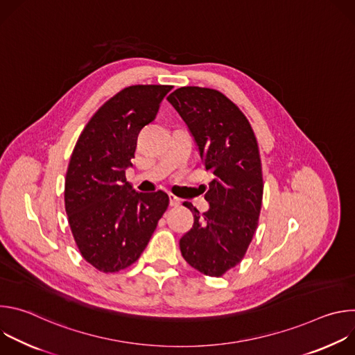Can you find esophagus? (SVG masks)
Instances as JSON below:
<instances>
[{
	"label": "esophagus",
	"mask_w": 355,
	"mask_h": 355,
	"mask_svg": "<svg viewBox=\"0 0 355 355\" xmlns=\"http://www.w3.org/2000/svg\"><path fill=\"white\" fill-rule=\"evenodd\" d=\"M168 199H170V205H171V207H178V205L181 204V199L177 198V196L173 195V193L168 195Z\"/></svg>",
	"instance_id": "1"
}]
</instances>
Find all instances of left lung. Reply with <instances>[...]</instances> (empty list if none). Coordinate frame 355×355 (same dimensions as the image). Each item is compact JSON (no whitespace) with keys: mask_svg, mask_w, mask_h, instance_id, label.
<instances>
[{"mask_svg":"<svg viewBox=\"0 0 355 355\" xmlns=\"http://www.w3.org/2000/svg\"><path fill=\"white\" fill-rule=\"evenodd\" d=\"M167 99L214 175L205 214L184 202L193 225L180 240L181 254L199 272L222 277L243 260L259 225L264 184L257 139L244 114L216 89L181 87Z\"/></svg>","mask_w":355,"mask_h":355,"instance_id":"1","label":"left lung"}]
</instances>
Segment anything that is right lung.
Masks as SVG:
<instances>
[{"label": "right lung", "instance_id": "obj_1", "mask_svg": "<svg viewBox=\"0 0 355 355\" xmlns=\"http://www.w3.org/2000/svg\"><path fill=\"white\" fill-rule=\"evenodd\" d=\"M171 88H123L92 115L76 143L66 174V214L83 259L98 271L132 266L167 211L166 192H136L125 170L132 167L139 132L155 121Z\"/></svg>", "mask_w": 355, "mask_h": 355}]
</instances>
